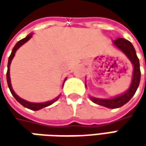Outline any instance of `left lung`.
Masks as SVG:
<instances>
[{
    "label": "left lung",
    "instance_id": "obj_1",
    "mask_svg": "<svg viewBox=\"0 0 146 146\" xmlns=\"http://www.w3.org/2000/svg\"><path fill=\"white\" fill-rule=\"evenodd\" d=\"M115 46L123 51L124 54L129 58L131 62L133 65V75H132V80L131 86L129 89L124 93L123 95L111 99H99V98H91V100L94 103L103 106L105 107L110 108V109H115L123 106L127 102L130 101V99L134 96L137 89L140 80H141V70H140V62L138 59L136 50L132 44V43L127 40L123 38H118L116 40L113 41Z\"/></svg>",
    "mask_w": 146,
    "mask_h": 146
}]
</instances>
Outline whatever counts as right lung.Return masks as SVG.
I'll list each match as a JSON object with an SVG mask.
<instances>
[{
  "instance_id": "right-lung-1",
  "label": "right lung",
  "mask_w": 146,
  "mask_h": 146,
  "mask_svg": "<svg viewBox=\"0 0 146 146\" xmlns=\"http://www.w3.org/2000/svg\"><path fill=\"white\" fill-rule=\"evenodd\" d=\"M32 36V35L31 34H29V35H27L25 38H23V39H22L21 40H19V42L17 43L16 44H15V46L13 48V50H12V52H11V54H10V56L9 57V61H8V70H7V73H6V79H7V84H8V86L9 88V90H10V92L12 93V95L14 96V98L19 102L22 106H23L24 107L26 108H27V109H30L32 110H40L44 108V107H46V106H50V105H52L53 102H55L59 98V97L58 98H56L55 99H53L52 101H49V102H43V103H32V102H27L25 100H23V99H22V98H20L18 95H16V93H14V90H13V88H12V86H11V83H10V77H9V66H10V63H11V61H12V59L14 58V54H15V52H16V50L18 49V48H19L21 45H23L24 43H26L28 40H30Z\"/></svg>"
}]
</instances>
